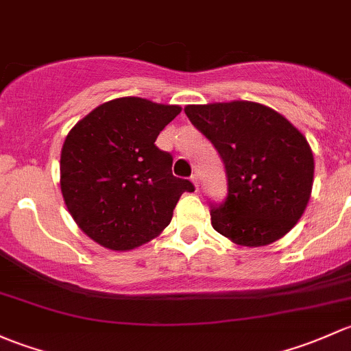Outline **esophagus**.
Segmentation results:
<instances>
[{"label":"esophagus","instance_id":"obj_1","mask_svg":"<svg viewBox=\"0 0 351 351\" xmlns=\"http://www.w3.org/2000/svg\"><path fill=\"white\" fill-rule=\"evenodd\" d=\"M191 180H193V184L196 186V189H197V187H199V176L193 174V176H191Z\"/></svg>","mask_w":351,"mask_h":351}]
</instances>
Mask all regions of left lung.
<instances>
[{"label":"left lung","mask_w":351,"mask_h":351,"mask_svg":"<svg viewBox=\"0 0 351 351\" xmlns=\"http://www.w3.org/2000/svg\"><path fill=\"white\" fill-rule=\"evenodd\" d=\"M187 118L225 164L228 194L211 225L241 247H263L299 221L313 189L308 140L282 114L252 101L189 104Z\"/></svg>","instance_id":"left-lung-1"}]
</instances>
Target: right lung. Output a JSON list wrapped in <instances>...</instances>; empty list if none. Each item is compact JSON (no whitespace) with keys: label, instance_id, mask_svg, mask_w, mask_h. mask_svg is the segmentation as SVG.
Instances as JSON below:
<instances>
[{"label":"right lung","instance_id":"1","mask_svg":"<svg viewBox=\"0 0 351 351\" xmlns=\"http://www.w3.org/2000/svg\"><path fill=\"white\" fill-rule=\"evenodd\" d=\"M180 108L143 97L101 104L69 132L60 155V189L69 213L110 250H132L171 223L191 180L172 174V155L155 145Z\"/></svg>","mask_w":351,"mask_h":351}]
</instances>
